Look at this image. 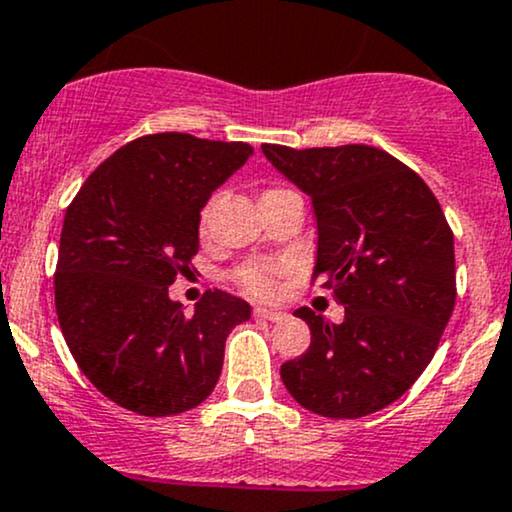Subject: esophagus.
<instances>
[{"instance_id":"1","label":"esophagus","mask_w":512,"mask_h":512,"mask_svg":"<svg viewBox=\"0 0 512 512\" xmlns=\"http://www.w3.org/2000/svg\"><path fill=\"white\" fill-rule=\"evenodd\" d=\"M257 319H269V322H279V319L286 317V312L281 310H269V307H255V312H252Z\"/></svg>"}]
</instances>
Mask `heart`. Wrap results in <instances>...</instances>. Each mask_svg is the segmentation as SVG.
Returning <instances> with one entry per match:
<instances>
[{"mask_svg": "<svg viewBox=\"0 0 512 512\" xmlns=\"http://www.w3.org/2000/svg\"><path fill=\"white\" fill-rule=\"evenodd\" d=\"M267 193H272V190H267ZM212 205L214 200L207 202L205 209L200 212V229H205L207 226ZM283 272H286V269H283V264L279 262L255 260V262L243 264V267H238L236 274H233V279H236V283L245 293L255 295V298H274L276 291H279V279Z\"/></svg>", "mask_w": 512, "mask_h": 512, "instance_id": "heart-1", "label": "heart"}]
</instances>
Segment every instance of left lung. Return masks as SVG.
<instances>
[{"label": "left lung", "mask_w": 512, "mask_h": 512, "mask_svg": "<svg viewBox=\"0 0 512 512\" xmlns=\"http://www.w3.org/2000/svg\"><path fill=\"white\" fill-rule=\"evenodd\" d=\"M262 152L310 195L319 236L312 281L346 307L341 324L310 307L293 312L310 324L312 343L283 362V384L315 415H372L415 384L453 315L451 226L427 183L379 147Z\"/></svg>", "instance_id": "1"}]
</instances>
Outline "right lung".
Segmentation results:
<instances>
[{"instance_id": "right-lung-1", "label": "right lung", "mask_w": 512, "mask_h": 512, "mask_svg": "<svg viewBox=\"0 0 512 512\" xmlns=\"http://www.w3.org/2000/svg\"><path fill=\"white\" fill-rule=\"evenodd\" d=\"M250 155L248 143L143 135L66 207L54 274L61 334L80 372L121 408L178 415L217 386L226 336L250 305L214 288L186 317L169 286L200 248V209Z\"/></svg>"}]
</instances>
